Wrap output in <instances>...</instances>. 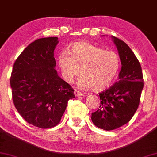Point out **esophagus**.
<instances>
[{
    "label": "esophagus",
    "mask_w": 157,
    "mask_h": 157,
    "mask_svg": "<svg viewBox=\"0 0 157 157\" xmlns=\"http://www.w3.org/2000/svg\"><path fill=\"white\" fill-rule=\"evenodd\" d=\"M75 95L76 97L82 96V95H83V93H82V92H81V91H77V90H75Z\"/></svg>",
    "instance_id": "obj_1"
}]
</instances>
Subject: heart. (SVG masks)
<instances>
[{
    "label": "heart",
    "mask_w": 157,
    "mask_h": 157,
    "mask_svg": "<svg viewBox=\"0 0 157 157\" xmlns=\"http://www.w3.org/2000/svg\"><path fill=\"white\" fill-rule=\"evenodd\" d=\"M58 63L66 82H72L80 69L79 87L92 88L96 91L109 87L117 75L120 65L117 54L86 42L75 43L70 52H61Z\"/></svg>",
    "instance_id": "1"
}]
</instances>
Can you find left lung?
Listing matches in <instances>:
<instances>
[{
	"label": "left lung",
	"instance_id": "1",
	"mask_svg": "<svg viewBox=\"0 0 157 157\" xmlns=\"http://www.w3.org/2000/svg\"><path fill=\"white\" fill-rule=\"evenodd\" d=\"M122 68L119 80L99 94L100 105L91 113V120L99 128L112 131L128 123L137 110L144 86L141 65L130 47L116 37Z\"/></svg>",
	"mask_w": 157,
	"mask_h": 157
}]
</instances>
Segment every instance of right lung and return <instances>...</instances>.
<instances>
[{
	"instance_id": "right-lung-1",
	"label": "right lung",
	"mask_w": 157,
	"mask_h": 157,
	"mask_svg": "<svg viewBox=\"0 0 157 157\" xmlns=\"http://www.w3.org/2000/svg\"><path fill=\"white\" fill-rule=\"evenodd\" d=\"M57 37L35 40L16 59L10 77L12 100L27 122L40 128L59 123L74 89L55 69Z\"/></svg>"
}]
</instances>
